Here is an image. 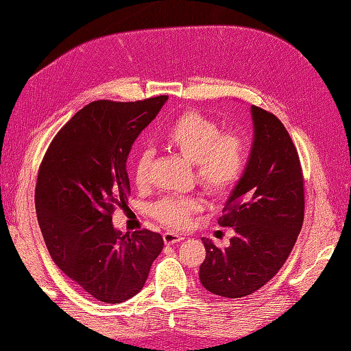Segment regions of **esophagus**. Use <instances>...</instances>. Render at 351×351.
<instances>
[{
  "label": "esophagus",
  "instance_id": "obj_1",
  "mask_svg": "<svg viewBox=\"0 0 351 351\" xmlns=\"http://www.w3.org/2000/svg\"><path fill=\"white\" fill-rule=\"evenodd\" d=\"M162 239H164V243H166V245H175L178 242H181V240H184V237L181 234H176V232H171V231L164 232Z\"/></svg>",
  "mask_w": 351,
  "mask_h": 351
}]
</instances>
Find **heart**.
I'll use <instances>...</instances> for the list:
<instances>
[{
  "label": "heart",
  "mask_w": 351,
  "mask_h": 351,
  "mask_svg": "<svg viewBox=\"0 0 351 351\" xmlns=\"http://www.w3.org/2000/svg\"><path fill=\"white\" fill-rule=\"evenodd\" d=\"M162 146L195 166L201 187L222 197L236 189L246 166V146L237 132L226 130L215 120L189 111L171 123L162 135ZM150 154L143 152L135 161L134 180L138 187L149 182ZM199 197H164L152 207L156 221L170 228H184L196 213L202 211Z\"/></svg>",
  "instance_id": "b5f03b06"
}]
</instances>
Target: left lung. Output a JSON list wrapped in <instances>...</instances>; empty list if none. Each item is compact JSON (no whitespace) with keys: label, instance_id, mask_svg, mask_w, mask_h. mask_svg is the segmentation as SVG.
<instances>
[{"label":"left lung","instance_id":"obj_1","mask_svg":"<svg viewBox=\"0 0 351 351\" xmlns=\"http://www.w3.org/2000/svg\"><path fill=\"white\" fill-rule=\"evenodd\" d=\"M254 144L248 166L226 201L221 226L236 237L225 250L202 239L199 278L205 289L242 298L263 287L289 257L304 221V178L297 147L283 123L251 106Z\"/></svg>","mask_w":351,"mask_h":351}]
</instances>
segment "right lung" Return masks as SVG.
<instances>
[{
  "label": "right lung",
  "mask_w": 351,
  "mask_h": 351,
  "mask_svg": "<svg viewBox=\"0 0 351 351\" xmlns=\"http://www.w3.org/2000/svg\"><path fill=\"white\" fill-rule=\"evenodd\" d=\"M167 95L91 101L62 128L39 166L34 205L53 262L93 298L119 304L146 283L164 240L112 226L130 193L126 161L136 136Z\"/></svg>",
  "instance_id": "right-lung-1"
}]
</instances>
